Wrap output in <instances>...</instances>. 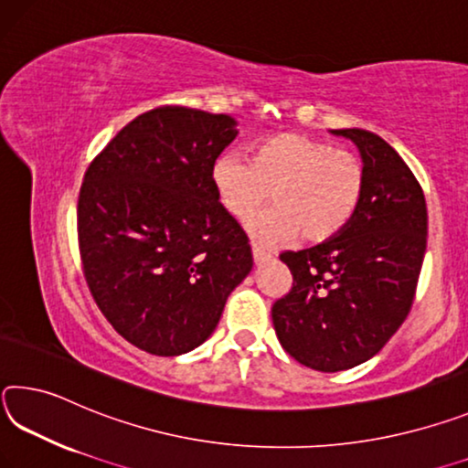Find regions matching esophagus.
<instances>
[{
  "label": "esophagus",
  "instance_id": "1",
  "mask_svg": "<svg viewBox=\"0 0 468 468\" xmlns=\"http://www.w3.org/2000/svg\"><path fill=\"white\" fill-rule=\"evenodd\" d=\"M252 259H255L257 265H261V263H265V261H270L271 255H270V252H267L265 249L257 247V244H252Z\"/></svg>",
  "mask_w": 468,
  "mask_h": 468
}]
</instances>
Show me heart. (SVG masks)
Here are the masks:
<instances>
[{
    "instance_id": "b5f03b06",
    "label": "heart",
    "mask_w": 468,
    "mask_h": 468,
    "mask_svg": "<svg viewBox=\"0 0 468 468\" xmlns=\"http://www.w3.org/2000/svg\"><path fill=\"white\" fill-rule=\"evenodd\" d=\"M218 201L229 218L244 221L271 193L273 209L252 224L267 244L290 240L325 242L356 216L365 197L361 157L301 133H278L250 149L249 162L236 153L221 155L211 170Z\"/></svg>"
}]
</instances>
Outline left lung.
Masks as SVG:
<instances>
[{
	"mask_svg": "<svg viewBox=\"0 0 468 468\" xmlns=\"http://www.w3.org/2000/svg\"><path fill=\"white\" fill-rule=\"evenodd\" d=\"M361 149L367 184L356 216L317 247L280 255L292 288L271 306L278 340L315 371L369 361L410 313L427 249V205L415 174L361 128L334 130Z\"/></svg>",
	"mask_w": 468,
	"mask_h": 468,
	"instance_id": "8db88e82",
	"label": "left lung"
}]
</instances>
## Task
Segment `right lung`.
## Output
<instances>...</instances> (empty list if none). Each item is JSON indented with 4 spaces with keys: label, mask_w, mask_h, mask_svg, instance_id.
I'll use <instances>...</instances> for the list:
<instances>
[{
    "label": "right lung",
    "mask_w": 468,
    "mask_h": 468,
    "mask_svg": "<svg viewBox=\"0 0 468 468\" xmlns=\"http://www.w3.org/2000/svg\"><path fill=\"white\" fill-rule=\"evenodd\" d=\"M234 126L226 113L155 107L84 172L76 207L84 280L112 327L149 355L203 344L252 267L249 236L211 180Z\"/></svg>",
    "instance_id": "obj_1"
}]
</instances>
